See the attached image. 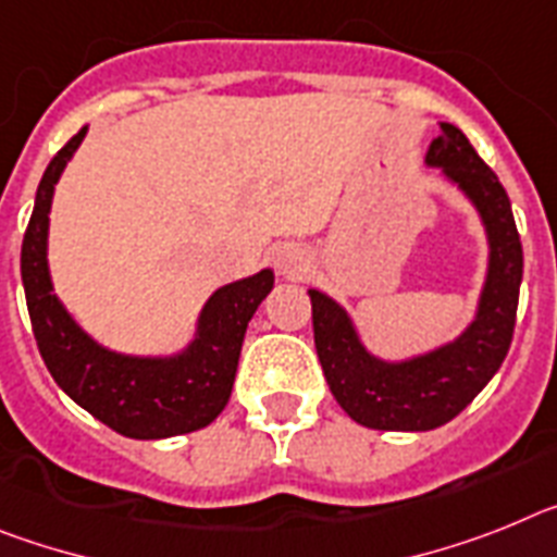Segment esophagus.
<instances>
[{"instance_id": "1", "label": "esophagus", "mask_w": 557, "mask_h": 557, "mask_svg": "<svg viewBox=\"0 0 557 557\" xmlns=\"http://www.w3.org/2000/svg\"><path fill=\"white\" fill-rule=\"evenodd\" d=\"M274 269H277V272L283 274V277L299 280V277H302V274L308 272L306 251L297 249V246H292V244L280 246L277 255H274Z\"/></svg>"}]
</instances>
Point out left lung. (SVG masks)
<instances>
[{
  "instance_id": "obj_1",
  "label": "left lung",
  "mask_w": 557,
  "mask_h": 557,
  "mask_svg": "<svg viewBox=\"0 0 557 557\" xmlns=\"http://www.w3.org/2000/svg\"><path fill=\"white\" fill-rule=\"evenodd\" d=\"M425 162L443 168L485 221L491 265L471 327L440 350L389 364L364 350L350 317L331 297L308 292L317 356L333 398L356 423L381 432H429L457 418L505 361L519 308L524 255L499 176L451 123H440Z\"/></svg>"
}]
</instances>
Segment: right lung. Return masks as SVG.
<instances>
[{"mask_svg":"<svg viewBox=\"0 0 557 557\" xmlns=\"http://www.w3.org/2000/svg\"><path fill=\"white\" fill-rule=\"evenodd\" d=\"M84 137L81 128L47 164L22 240V283L38 352L77 406L125 437L162 440L205 429L230 400L246 325L272 292L274 274L263 269L212 294L193 345L173 359L120 356L91 342L52 294L47 269L52 190Z\"/></svg>","mask_w":557,"mask_h":557,"instance_id":"add662e5","label":"right lung"}]
</instances>
